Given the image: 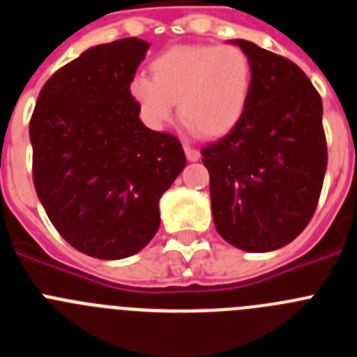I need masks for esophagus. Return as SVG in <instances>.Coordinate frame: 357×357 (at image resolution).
<instances>
[{"mask_svg": "<svg viewBox=\"0 0 357 357\" xmlns=\"http://www.w3.org/2000/svg\"><path fill=\"white\" fill-rule=\"evenodd\" d=\"M184 151H185V157H188V160H191V162H195V160L200 159V151H198L197 148H191L185 144Z\"/></svg>", "mask_w": 357, "mask_h": 357, "instance_id": "34e87169", "label": "esophagus"}]
</instances>
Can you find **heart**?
Masks as SVG:
<instances>
[{"instance_id":"heart-1","label":"heart","mask_w":357,"mask_h":357,"mask_svg":"<svg viewBox=\"0 0 357 357\" xmlns=\"http://www.w3.org/2000/svg\"><path fill=\"white\" fill-rule=\"evenodd\" d=\"M252 85L247 53L232 44L173 46L151 62V78L137 75L130 96L148 127L160 130L178 112L206 137H220L241 119Z\"/></svg>"}]
</instances>
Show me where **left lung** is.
I'll use <instances>...</instances> for the list:
<instances>
[{"mask_svg": "<svg viewBox=\"0 0 357 357\" xmlns=\"http://www.w3.org/2000/svg\"><path fill=\"white\" fill-rule=\"evenodd\" d=\"M252 85L241 119L202 148L218 234L245 252H272L309 223L327 169L321 98L296 64L245 39Z\"/></svg>", "mask_w": 357, "mask_h": 357, "instance_id": "obj_1", "label": "left lung"}]
</instances>
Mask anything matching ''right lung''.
Masks as SVG:
<instances>
[{"mask_svg": "<svg viewBox=\"0 0 357 357\" xmlns=\"http://www.w3.org/2000/svg\"><path fill=\"white\" fill-rule=\"evenodd\" d=\"M148 48L128 37L85 50L44 84L30 119L37 197L59 234L96 259L146 247L185 166L181 141L144 127L130 96Z\"/></svg>", "mask_w": 357, "mask_h": 357, "instance_id": "right-lung-1", "label": "right lung"}]
</instances>
